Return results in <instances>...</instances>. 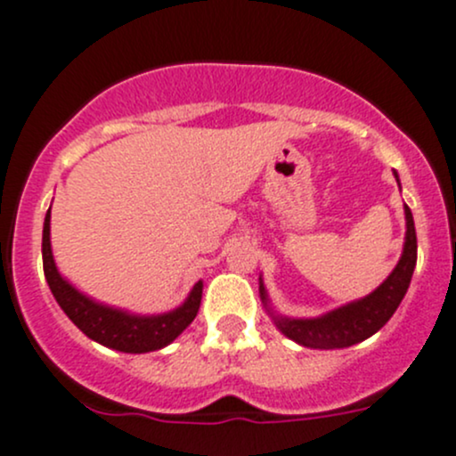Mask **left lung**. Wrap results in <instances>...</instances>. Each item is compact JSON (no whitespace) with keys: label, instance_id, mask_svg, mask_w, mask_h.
<instances>
[{"label":"left lung","instance_id":"obj_1","mask_svg":"<svg viewBox=\"0 0 456 456\" xmlns=\"http://www.w3.org/2000/svg\"><path fill=\"white\" fill-rule=\"evenodd\" d=\"M393 175H395L397 185H400L397 172H393ZM404 248H402V256L391 271V275L376 290L369 292L367 297L349 301L341 308H334L321 316H310V319L284 316L273 310L265 281L260 277V299L273 323L277 325V330L284 337H289L290 341L310 349H343L373 337L391 319L400 301L404 299L415 265H418V236H415V223L409 205H404Z\"/></svg>","mask_w":456,"mask_h":456}]
</instances>
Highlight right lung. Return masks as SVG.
Segmentation results:
<instances>
[{
  "label": "right lung",
  "mask_w": 456,
  "mask_h": 456,
  "mask_svg": "<svg viewBox=\"0 0 456 456\" xmlns=\"http://www.w3.org/2000/svg\"><path fill=\"white\" fill-rule=\"evenodd\" d=\"M43 271L47 286L59 301L61 310L69 316L71 323L89 337L91 341L118 349L124 354H146L166 347L194 321L203 297V281H196L188 299L179 308L161 314H135L115 305L100 304L71 286L56 268L50 242V209L43 223Z\"/></svg>",
  "instance_id": "obj_1"
}]
</instances>
